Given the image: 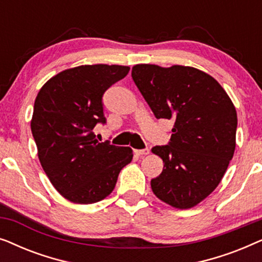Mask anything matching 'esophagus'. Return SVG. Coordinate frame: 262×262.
Wrapping results in <instances>:
<instances>
[{"instance_id":"esophagus-1","label":"esophagus","mask_w":262,"mask_h":262,"mask_svg":"<svg viewBox=\"0 0 262 262\" xmlns=\"http://www.w3.org/2000/svg\"><path fill=\"white\" fill-rule=\"evenodd\" d=\"M150 152L149 149H143V150H135V154L137 156H145Z\"/></svg>"}]
</instances>
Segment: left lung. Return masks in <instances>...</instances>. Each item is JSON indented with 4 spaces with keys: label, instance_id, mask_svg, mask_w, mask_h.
Masks as SVG:
<instances>
[{
    "label": "left lung",
    "instance_id": "1",
    "mask_svg": "<svg viewBox=\"0 0 262 262\" xmlns=\"http://www.w3.org/2000/svg\"><path fill=\"white\" fill-rule=\"evenodd\" d=\"M132 80L157 119H173L169 145L154 146L163 170L150 185L175 209H191L212 193L236 146L237 113L223 87L193 67L136 64Z\"/></svg>",
    "mask_w": 262,
    "mask_h": 262
}]
</instances>
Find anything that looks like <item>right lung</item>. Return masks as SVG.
I'll use <instances>...</instances> for the list:
<instances>
[{
	"instance_id": "1",
	"label": "right lung",
	"mask_w": 262,
	"mask_h": 262,
	"mask_svg": "<svg viewBox=\"0 0 262 262\" xmlns=\"http://www.w3.org/2000/svg\"><path fill=\"white\" fill-rule=\"evenodd\" d=\"M125 66H80L52 76L34 101L31 130L42 169L53 187L75 204L105 199L132 161L128 146L99 143L93 128L105 123L102 95L126 76Z\"/></svg>"
}]
</instances>
